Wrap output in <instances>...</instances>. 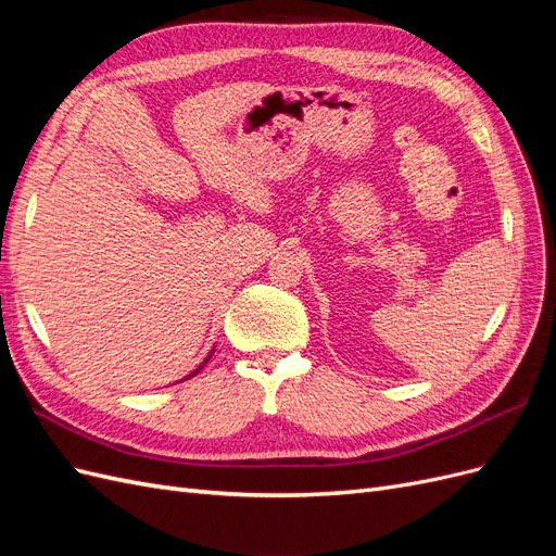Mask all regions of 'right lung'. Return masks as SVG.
I'll return each mask as SVG.
<instances>
[{
    "instance_id": "right-lung-1",
    "label": "right lung",
    "mask_w": 556,
    "mask_h": 556,
    "mask_svg": "<svg viewBox=\"0 0 556 556\" xmlns=\"http://www.w3.org/2000/svg\"><path fill=\"white\" fill-rule=\"evenodd\" d=\"M213 352H215V348H213V350H211V352H208V355H206V359H204V362H201V364H199V366H197V368H194V371H192V374H188V376H185V378H180V380H178V382H182V380H188V378H192V376H197V374H199V371H201V368H204V364H206V362H208V359H211V357H213Z\"/></svg>"
}]
</instances>
